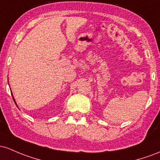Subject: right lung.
Instances as JSON below:
<instances>
[{
    "label": "right lung",
    "instance_id": "add662e5",
    "mask_svg": "<svg viewBox=\"0 0 160 160\" xmlns=\"http://www.w3.org/2000/svg\"><path fill=\"white\" fill-rule=\"evenodd\" d=\"M12 98H13V100H14V102H15V103H16V101H15V100H14V98H13V96H12ZM17 104V103H16Z\"/></svg>",
    "mask_w": 160,
    "mask_h": 160
}]
</instances>
